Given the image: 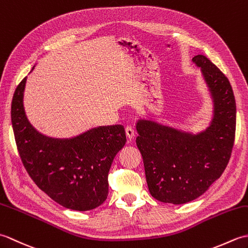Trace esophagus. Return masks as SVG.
Listing matches in <instances>:
<instances>
[{
	"label": "esophagus",
	"mask_w": 248,
	"mask_h": 248,
	"mask_svg": "<svg viewBox=\"0 0 248 248\" xmlns=\"http://www.w3.org/2000/svg\"><path fill=\"white\" fill-rule=\"evenodd\" d=\"M125 134H127V138L130 140H132L134 139V136H135V132H134L133 128L132 127H127V128H125Z\"/></svg>",
	"instance_id": "1"
}]
</instances>
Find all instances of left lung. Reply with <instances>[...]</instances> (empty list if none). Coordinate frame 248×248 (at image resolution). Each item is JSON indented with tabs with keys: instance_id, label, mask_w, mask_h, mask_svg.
I'll return each instance as SVG.
<instances>
[{
	"instance_id": "obj_1",
	"label": "left lung",
	"mask_w": 248,
	"mask_h": 248,
	"mask_svg": "<svg viewBox=\"0 0 248 248\" xmlns=\"http://www.w3.org/2000/svg\"><path fill=\"white\" fill-rule=\"evenodd\" d=\"M193 62L212 100L208 127L194 133L144 117L135 125L149 192L166 203H186L207 192L224 172L234 143L236 107L228 78L204 55Z\"/></svg>"
}]
</instances>
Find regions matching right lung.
<instances>
[{
	"mask_svg": "<svg viewBox=\"0 0 248 248\" xmlns=\"http://www.w3.org/2000/svg\"><path fill=\"white\" fill-rule=\"evenodd\" d=\"M25 84L26 78L12 102L14 134L25 170L41 191L64 208L89 211L99 207L108 197L114 157L127 141L124 128L100 125L62 139L43 134L26 116Z\"/></svg>",
	"mask_w": 248,
	"mask_h": 248,
	"instance_id": "obj_1",
	"label": "right lung"
}]
</instances>
